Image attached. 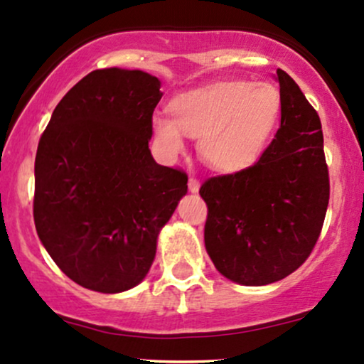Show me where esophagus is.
Returning <instances> with one entry per match:
<instances>
[{"label": "esophagus", "instance_id": "34e87169", "mask_svg": "<svg viewBox=\"0 0 364 364\" xmlns=\"http://www.w3.org/2000/svg\"><path fill=\"white\" fill-rule=\"evenodd\" d=\"M188 188H190V191H193V193H196L200 188V183L198 179H196L195 176H190V181H188Z\"/></svg>", "mask_w": 364, "mask_h": 364}]
</instances>
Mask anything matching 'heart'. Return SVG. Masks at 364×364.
<instances>
[{"mask_svg":"<svg viewBox=\"0 0 364 364\" xmlns=\"http://www.w3.org/2000/svg\"><path fill=\"white\" fill-rule=\"evenodd\" d=\"M281 92L272 83L217 82L179 94L171 118L154 116L152 128L166 156L183 152V133L198 136L196 149L210 168L237 171L252 166L267 149L281 118Z\"/></svg>","mask_w":364,"mask_h":364,"instance_id":"obj_1","label":"heart"}]
</instances>
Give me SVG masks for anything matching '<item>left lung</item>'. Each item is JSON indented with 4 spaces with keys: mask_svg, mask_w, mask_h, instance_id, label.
Returning <instances> with one entry per match:
<instances>
[{
    "mask_svg": "<svg viewBox=\"0 0 364 364\" xmlns=\"http://www.w3.org/2000/svg\"><path fill=\"white\" fill-rule=\"evenodd\" d=\"M281 127L250 168L208 178L205 248L224 277L265 286L287 277L315 248L330 181L318 112L284 70Z\"/></svg>",
    "mask_w": 364,
    "mask_h": 364,
    "instance_id": "obj_1",
    "label": "left lung"
}]
</instances>
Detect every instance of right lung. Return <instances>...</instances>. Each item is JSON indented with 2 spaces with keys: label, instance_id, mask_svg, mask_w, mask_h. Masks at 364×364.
I'll return each mask as SVG.
<instances>
[{
  "label": "right lung",
  "instance_id": "right-lung-1",
  "mask_svg": "<svg viewBox=\"0 0 364 364\" xmlns=\"http://www.w3.org/2000/svg\"><path fill=\"white\" fill-rule=\"evenodd\" d=\"M161 82L90 72L54 109L36 154L34 223L58 267L87 289L121 292L147 275L157 235L188 191L185 171L149 149Z\"/></svg>",
  "mask_w": 364,
  "mask_h": 364
}]
</instances>
